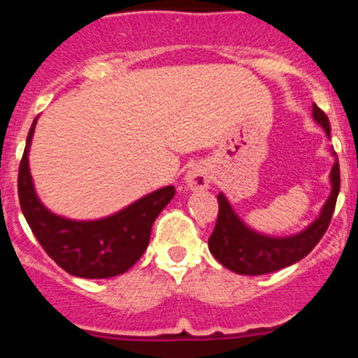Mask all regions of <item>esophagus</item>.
<instances>
[{
    "label": "esophagus",
    "mask_w": 358,
    "mask_h": 358,
    "mask_svg": "<svg viewBox=\"0 0 358 358\" xmlns=\"http://www.w3.org/2000/svg\"><path fill=\"white\" fill-rule=\"evenodd\" d=\"M209 176L208 168L204 164H194L192 168H189V171L185 173V183L190 190H204L209 185Z\"/></svg>",
    "instance_id": "esophagus-1"
}]
</instances>
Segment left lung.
Wrapping results in <instances>:
<instances>
[{
	"instance_id": "left-lung-1",
	"label": "left lung",
	"mask_w": 358,
	"mask_h": 358,
	"mask_svg": "<svg viewBox=\"0 0 358 358\" xmlns=\"http://www.w3.org/2000/svg\"><path fill=\"white\" fill-rule=\"evenodd\" d=\"M312 115L317 124L322 126L327 136H331V124L327 115L313 103ZM336 157V154L333 152ZM331 194L324 202L320 215L305 230L292 236L272 237L259 234L248 227L237 216L225 194H218V220L209 237V251L225 268L241 275H263L277 272L305 258L319 244L333 218L336 199L339 194V162L334 161L331 169Z\"/></svg>"
}]
</instances>
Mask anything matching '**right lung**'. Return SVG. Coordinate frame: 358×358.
<instances>
[{
    "label": "right lung",
    "mask_w": 358,
    "mask_h": 358,
    "mask_svg": "<svg viewBox=\"0 0 358 358\" xmlns=\"http://www.w3.org/2000/svg\"><path fill=\"white\" fill-rule=\"evenodd\" d=\"M32 121L19 168V201L32 234L46 255L67 273L83 279H109L131 268L150 241L159 213L175 197V187L154 190L121 211L99 220H71L50 211L36 194L29 149Z\"/></svg>",
    "instance_id": "1"
}]
</instances>
